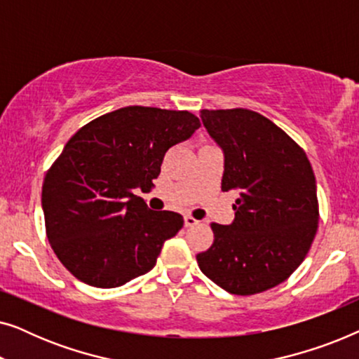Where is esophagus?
Returning a JSON list of instances; mask_svg holds the SVG:
<instances>
[{"label": "esophagus", "instance_id": "34e87169", "mask_svg": "<svg viewBox=\"0 0 359 359\" xmlns=\"http://www.w3.org/2000/svg\"><path fill=\"white\" fill-rule=\"evenodd\" d=\"M198 224H199V220L191 217V215H184V225H186V227H193V225H198Z\"/></svg>", "mask_w": 359, "mask_h": 359}]
</instances>
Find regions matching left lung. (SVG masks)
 Here are the masks:
<instances>
[{"mask_svg":"<svg viewBox=\"0 0 359 359\" xmlns=\"http://www.w3.org/2000/svg\"><path fill=\"white\" fill-rule=\"evenodd\" d=\"M224 151L222 191H237L235 219L212 224L214 243L196 259L230 294L252 296L291 276L318 227L317 186L306 151L276 124L250 109L201 111Z\"/></svg>","mask_w":359,"mask_h":359,"instance_id":"1","label":"left lung"}]
</instances>
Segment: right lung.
I'll return each mask as SVG.
<instances>
[{
	"instance_id": "right-lung-1",
	"label": "right lung",
	"mask_w": 359,
	"mask_h": 359,
	"mask_svg": "<svg viewBox=\"0 0 359 359\" xmlns=\"http://www.w3.org/2000/svg\"><path fill=\"white\" fill-rule=\"evenodd\" d=\"M188 111L127 106L83 126L47 171V238L63 266L95 287H117L155 266L184 220L151 210L134 189L158 178L168 149L199 129Z\"/></svg>"
}]
</instances>
